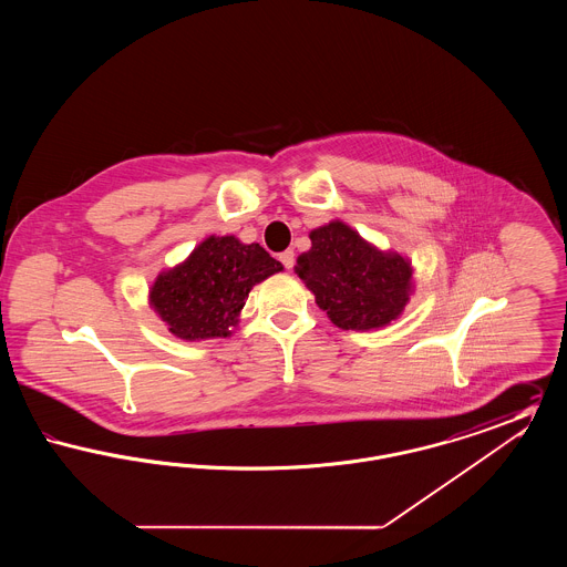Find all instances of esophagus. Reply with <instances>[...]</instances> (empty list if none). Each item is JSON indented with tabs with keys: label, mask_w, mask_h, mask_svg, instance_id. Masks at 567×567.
Returning a JSON list of instances; mask_svg holds the SVG:
<instances>
[{
	"label": "esophagus",
	"mask_w": 567,
	"mask_h": 567,
	"mask_svg": "<svg viewBox=\"0 0 567 567\" xmlns=\"http://www.w3.org/2000/svg\"><path fill=\"white\" fill-rule=\"evenodd\" d=\"M280 261H282V266H285L287 270H291V268L296 266V252H293V250L280 252Z\"/></svg>",
	"instance_id": "1"
}]
</instances>
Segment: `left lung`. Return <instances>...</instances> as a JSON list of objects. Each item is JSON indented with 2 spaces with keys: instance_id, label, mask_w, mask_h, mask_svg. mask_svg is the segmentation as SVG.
Wrapping results in <instances>:
<instances>
[{
  "instance_id": "obj_1",
  "label": "left lung",
  "mask_w": 567,
  "mask_h": 567,
  "mask_svg": "<svg viewBox=\"0 0 567 567\" xmlns=\"http://www.w3.org/2000/svg\"><path fill=\"white\" fill-rule=\"evenodd\" d=\"M312 246L297 257V276L340 329H378L404 312L412 266L382 252L342 220L310 231Z\"/></svg>"
}]
</instances>
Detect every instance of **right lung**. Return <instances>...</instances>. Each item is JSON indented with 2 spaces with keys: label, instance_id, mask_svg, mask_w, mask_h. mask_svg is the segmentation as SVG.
<instances>
[{
  "label": "right lung",
  "instance_id": "right-lung-1",
  "mask_svg": "<svg viewBox=\"0 0 567 567\" xmlns=\"http://www.w3.org/2000/svg\"><path fill=\"white\" fill-rule=\"evenodd\" d=\"M280 270V261L259 244L210 236L185 264L157 276L151 306L181 340L227 338L250 289Z\"/></svg>",
  "mask_w": 567,
  "mask_h": 567
}]
</instances>
